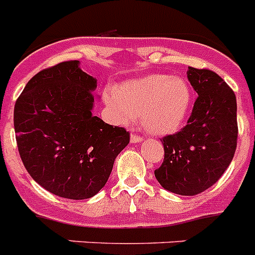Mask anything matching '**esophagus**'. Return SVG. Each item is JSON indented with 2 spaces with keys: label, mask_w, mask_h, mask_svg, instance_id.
I'll return each instance as SVG.
<instances>
[{
  "label": "esophagus",
  "mask_w": 255,
  "mask_h": 255,
  "mask_svg": "<svg viewBox=\"0 0 255 255\" xmlns=\"http://www.w3.org/2000/svg\"><path fill=\"white\" fill-rule=\"evenodd\" d=\"M141 140H143V138H141V136H139V135L132 134L131 136H130V141H131V143H140Z\"/></svg>",
  "instance_id": "34e87169"
}]
</instances>
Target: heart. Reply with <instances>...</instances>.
Returning a JSON list of instances; mask_svg holds the SVG:
<instances>
[{
  "instance_id": "1",
  "label": "heart",
  "mask_w": 255,
  "mask_h": 255,
  "mask_svg": "<svg viewBox=\"0 0 255 255\" xmlns=\"http://www.w3.org/2000/svg\"><path fill=\"white\" fill-rule=\"evenodd\" d=\"M105 101L120 123L129 124L139 116L144 129L166 135L177 131L188 119L191 89L179 76L150 74L110 89Z\"/></svg>"
}]
</instances>
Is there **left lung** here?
<instances>
[{"instance_id":"1","label":"left lung","mask_w":255,"mask_h":255,"mask_svg":"<svg viewBox=\"0 0 255 255\" xmlns=\"http://www.w3.org/2000/svg\"><path fill=\"white\" fill-rule=\"evenodd\" d=\"M188 79L198 98L188 125L161 139L164 158L154 176L166 190L190 197L216 184L231 163L238 120L235 93L220 75L189 67Z\"/></svg>"}]
</instances>
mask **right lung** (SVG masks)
Returning a JSON list of instances; mask_svg holds the SVG:
<instances>
[{
	"mask_svg": "<svg viewBox=\"0 0 255 255\" xmlns=\"http://www.w3.org/2000/svg\"><path fill=\"white\" fill-rule=\"evenodd\" d=\"M97 80L65 61L35 74L13 108L21 161L52 194L88 199L106 185L130 134L93 116Z\"/></svg>",
	"mask_w": 255,
	"mask_h": 255,
	"instance_id": "add662e5",
	"label": "right lung"
}]
</instances>
